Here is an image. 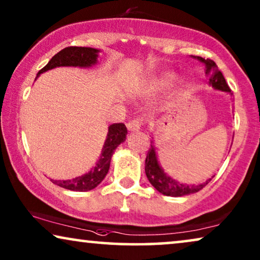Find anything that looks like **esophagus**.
<instances>
[{
    "label": "esophagus",
    "mask_w": 260,
    "mask_h": 260,
    "mask_svg": "<svg viewBox=\"0 0 260 260\" xmlns=\"http://www.w3.org/2000/svg\"><path fill=\"white\" fill-rule=\"evenodd\" d=\"M126 125H127V129L130 131H136L138 129H141V126L143 125V122H142L141 118H134L131 119Z\"/></svg>",
    "instance_id": "esophagus-1"
}]
</instances>
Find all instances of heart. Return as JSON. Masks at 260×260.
<instances>
[{
  "mask_svg": "<svg viewBox=\"0 0 260 260\" xmlns=\"http://www.w3.org/2000/svg\"><path fill=\"white\" fill-rule=\"evenodd\" d=\"M173 79H174L173 74H165V76H163V77L161 78V79H159L158 84H159V85H166V84L170 83V81H172Z\"/></svg>",
  "mask_w": 260,
  "mask_h": 260,
  "instance_id": "obj_1",
  "label": "heart"
}]
</instances>
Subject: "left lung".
Instances as JSON below:
<instances>
[{
    "mask_svg": "<svg viewBox=\"0 0 260 260\" xmlns=\"http://www.w3.org/2000/svg\"><path fill=\"white\" fill-rule=\"evenodd\" d=\"M197 59L204 63L205 73L206 77H208L209 84L214 88L230 92L231 93V88L227 85L225 78H223L222 73L219 71L216 63L211 59H205L201 58V56H197ZM145 174H147L149 182L159 193L167 195V197H183V195L197 193V191L201 190L211 181V179H209L206 183L198 184V186H194V184L193 186H186V184H182L175 180H173L172 177L166 175L161 167H159L157 157H156L154 145H150L147 154V158H145Z\"/></svg>",
    "mask_w": 260,
    "mask_h": 260,
    "instance_id": "8db88e82",
    "label": "left lung"
}]
</instances>
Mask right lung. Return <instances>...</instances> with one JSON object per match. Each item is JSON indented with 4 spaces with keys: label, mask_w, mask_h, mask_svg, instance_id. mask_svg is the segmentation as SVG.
I'll use <instances>...</instances> for the list:
<instances>
[{
    "label": "right lung",
    "mask_w": 260,
    "mask_h": 260,
    "mask_svg": "<svg viewBox=\"0 0 260 260\" xmlns=\"http://www.w3.org/2000/svg\"><path fill=\"white\" fill-rule=\"evenodd\" d=\"M98 49L91 47H76L70 46L60 51L49 60V62L44 69L39 71V74L46 72V71L54 69L60 66H79L88 67L97 62ZM127 130L123 123H115L109 126V133L106 141L103 147L101 158L97 166L91 170L90 173L85 174L83 176L76 177L73 180H52L56 186L65 188V189L74 191H87L93 189L99 183L104 180L106 174L109 172L111 156L115 149L124 142L126 137Z\"/></svg>",
    "instance_id": "1"
}]
</instances>
